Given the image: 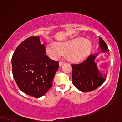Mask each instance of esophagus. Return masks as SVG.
<instances>
[{
  "label": "esophagus",
  "mask_w": 122,
  "mask_h": 122,
  "mask_svg": "<svg viewBox=\"0 0 122 122\" xmlns=\"http://www.w3.org/2000/svg\"><path fill=\"white\" fill-rule=\"evenodd\" d=\"M65 62H63V61H60V62H59V65L60 66H62L65 64Z\"/></svg>",
  "instance_id": "obj_1"
}]
</instances>
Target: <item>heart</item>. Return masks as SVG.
Masks as SVG:
<instances>
[{
  "label": "heart",
  "instance_id": "b5f03b06",
  "mask_svg": "<svg viewBox=\"0 0 122 122\" xmlns=\"http://www.w3.org/2000/svg\"><path fill=\"white\" fill-rule=\"evenodd\" d=\"M91 42L82 38H77L67 42L57 43L56 45L48 44L46 51L50 57L57 59L66 53L67 59L72 62H79L86 57L92 49Z\"/></svg>",
  "mask_w": 122,
  "mask_h": 122
}]
</instances>
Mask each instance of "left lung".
Here are the masks:
<instances>
[{
  "mask_svg": "<svg viewBox=\"0 0 122 122\" xmlns=\"http://www.w3.org/2000/svg\"><path fill=\"white\" fill-rule=\"evenodd\" d=\"M100 45L103 53L109 51L105 42L99 38ZM97 54H90L86 60L78 64H72V83L76 88L82 92H89L99 87L105 81L106 76L99 71L95 58Z\"/></svg>",
  "mask_w": 122,
  "mask_h": 122,
  "instance_id": "8db88e82",
  "label": "left lung"
}]
</instances>
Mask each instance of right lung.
I'll list each match as a JSON object with an SVG mask.
<instances>
[{
    "label": "right lung",
    "mask_w": 122,
    "mask_h": 122,
    "mask_svg": "<svg viewBox=\"0 0 122 122\" xmlns=\"http://www.w3.org/2000/svg\"><path fill=\"white\" fill-rule=\"evenodd\" d=\"M46 53L40 37L34 36L19 44L12 56L14 80L21 91L35 98H40L48 92L59 67V62Z\"/></svg>",
    "instance_id": "right-lung-1"
}]
</instances>
